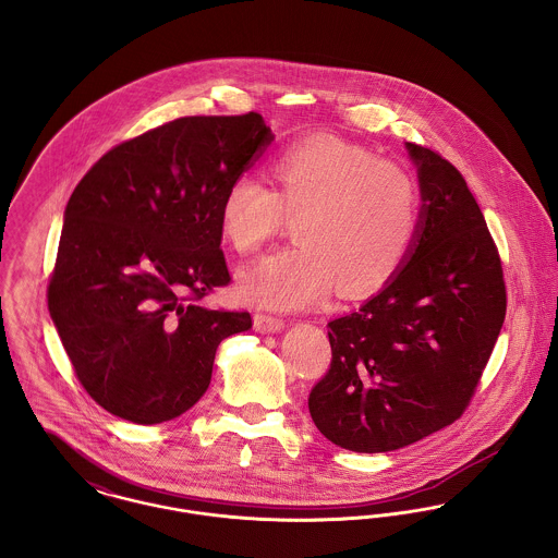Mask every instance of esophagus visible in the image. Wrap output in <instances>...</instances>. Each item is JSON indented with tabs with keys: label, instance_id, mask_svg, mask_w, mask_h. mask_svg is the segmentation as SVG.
<instances>
[{
	"label": "esophagus",
	"instance_id": "obj_1",
	"mask_svg": "<svg viewBox=\"0 0 558 558\" xmlns=\"http://www.w3.org/2000/svg\"><path fill=\"white\" fill-rule=\"evenodd\" d=\"M253 327L257 332H278L284 327V320H280L278 316H269V314H255L253 316Z\"/></svg>",
	"mask_w": 558,
	"mask_h": 558
}]
</instances>
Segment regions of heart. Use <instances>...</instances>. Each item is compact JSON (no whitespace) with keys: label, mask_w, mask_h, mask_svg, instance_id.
Listing matches in <instances>:
<instances>
[{"label":"heart","mask_w":558,"mask_h":558,"mask_svg":"<svg viewBox=\"0 0 558 558\" xmlns=\"http://www.w3.org/2000/svg\"><path fill=\"white\" fill-rule=\"evenodd\" d=\"M274 190L240 174L221 197L219 223L231 248L257 253L299 215L296 246L263 257L240 280V295L274 310L310 307L335 289L381 291L407 262L420 231L415 179L366 147L337 136L289 145L271 162Z\"/></svg>","instance_id":"1"}]
</instances>
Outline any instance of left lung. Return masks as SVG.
<instances>
[{
    "mask_svg": "<svg viewBox=\"0 0 558 558\" xmlns=\"http://www.w3.org/2000/svg\"><path fill=\"white\" fill-rule=\"evenodd\" d=\"M422 221L392 282L328 323L330 366L307 407L341 449L386 453L453 424L468 409L506 318L501 259L456 166L407 143Z\"/></svg>",
    "mask_w": 558,
    "mask_h": 558,
    "instance_id": "left-lung-1",
    "label": "left lung"
}]
</instances>
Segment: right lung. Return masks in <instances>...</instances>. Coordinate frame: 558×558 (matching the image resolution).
Listing matches in <instances>:
<instances>
[{
  "label": "right lung",
  "mask_w": 558,
  "mask_h": 558,
  "mask_svg": "<svg viewBox=\"0 0 558 558\" xmlns=\"http://www.w3.org/2000/svg\"><path fill=\"white\" fill-rule=\"evenodd\" d=\"M262 116H190L109 149L65 208L48 310L77 381L116 417L162 424L208 390L248 312L197 301L230 284L221 197L271 143Z\"/></svg>",
  "instance_id": "add662e5"
}]
</instances>
